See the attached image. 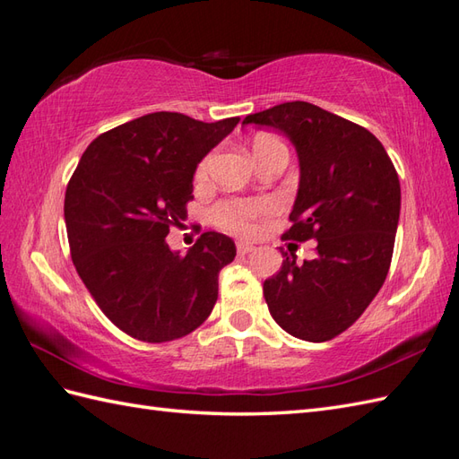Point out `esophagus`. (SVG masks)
I'll list each match as a JSON object with an SVG mask.
<instances>
[{
    "label": "esophagus",
    "instance_id": "obj_1",
    "mask_svg": "<svg viewBox=\"0 0 459 459\" xmlns=\"http://www.w3.org/2000/svg\"><path fill=\"white\" fill-rule=\"evenodd\" d=\"M253 251V246L247 241H238V253L239 255H247V253Z\"/></svg>",
    "mask_w": 459,
    "mask_h": 459
}]
</instances>
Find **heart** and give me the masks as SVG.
I'll return each mask as SVG.
<instances>
[{"label":"heart","mask_w":459,"mask_h":459,"mask_svg":"<svg viewBox=\"0 0 459 459\" xmlns=\"http://www.w3.org/2000/svg\"><path fill=\"white\" fill-rule=\"evenodd\" d=\"M273 137H259L255 143L259 141H267ZM277 141V139H273ZM208 169V160H204L202 165L198 167V178H202L206 175ZM269 212V204L267 202H241V200H233V202H226L221 206L216 208V213L213 218L220 223L221 228L238 231V233H251L253 230V220H255L259 213Z\"/></svg>","instance_id":"heart-1"}]
</instances>
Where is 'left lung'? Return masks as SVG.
Listing matches in <instances>:
<instances>
[{
    "instance_id": "left-lung-1",
    "label": "left lung",
    "mask_w": 459,
    "mask_h": 459,
    "mask_svg": "<svg viewBox=\"0 0 459 459\" xmlns=\"http://www.w3.org/2000/svg\"><path fill=\"white\" fill-rule=\"evenodd\" d=\"M290 139L299 190L284 238L316 239V257L263 282L269 312L299 340L328 342L369 307L389 273L401 216V182L381 141L308 101H287L243 119Z\"/></svg>"
}]
</instances>
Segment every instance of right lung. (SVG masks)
Instances as JSON below:
<instances>
[{
  "instance_id": "add662e5",
  "label": "right lung",
  "mask_w": 459,
  "mask_h": 459,
  "mask_svg": "<svg viewBox=\"0 0 459 459\" xmlns=\"http://www.w3.org/2000/svg\"><path fill=\"white\" fill-rule=\"evenodd\" d=\"M239 117L204 124L157 111L96 137L65 196L70 253L80 279L119 330L149 343L178 340L208 318L218 274L236 243L202 233L180 255L169 228L186 216L200 160Z\"/></svg>"
}]
</instances>
